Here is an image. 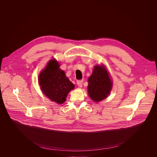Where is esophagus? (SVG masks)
Instances as JSON below:
<instances>
[{"instance_id":"obj_1","label":"esophagus","mask_w":157,"mask_h":157,"mask_svg":"<svg viewBox=\"0 0 157 157\" xmlns=\"http://www.w3.org/2000/svg\"><path fill=\"white\" fill-rule=\"evenodd\" d=\"M77 84L79 87H82V84H83V81L82 80H77Z\"/></svg>"}]
</instances>
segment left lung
<instances>
[{"label": "left lung", "instance_id": "8db88e82", "mask_svg": "<svg viewBox=\"0 0 157 157\" xmlns=\"http://www.w3.org/2000/svg\"><path fill=\"white\" fill-rule=\"evenodd\" d=\"M88 94L90 98L96 102L106 98L112 89V82L109 75L103 67H95L88 78Z\"/></svg>", "mask_w": 157, "mask_h": 157}]
</instances>
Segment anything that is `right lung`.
<instances>
[{
    "label": "right lung",
    "instance_id": "1",
    "mask_svg": "<svg viewBox=\"0 0 157 157\" xmlns=\"http://www.w3.org/2000/svg\"><path fill=\"white\" fill-rule=\"evenodd\" d=\"M54 60H51L39 77V83L45 95L59 104L66 101L67 94L74 88V85L65 76L64 71Z\"/></svg>",
    "mask_w": 157,
    "mask_h": 157
}]
</instances>
